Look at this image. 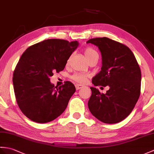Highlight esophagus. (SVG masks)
Returning <instances> with one entry per match:
<instances>
[{"label":"esophagus","instance_id":"esophagus-1","mask_svg":"<svg viewBox=\"0 0 154 154\" xmlns=\"http://www.w3.org/2000/svg\"><path fill=\"white\" fill-rule=\"evenodd\" d=\"M75 86H76V89L77 90L80 89L81 88H84V85H81V84H76V85H75Z\"/></svg>","mask_w":154,"mask_h":154}]
</instances>
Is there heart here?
<instances>
[{
    "label": "heart",
    "mask_w": 154,
    "mask_h": 154,
    "mask_svg": "<svg viewBox=\"0 0 154 154\" xmlns=\"http://www.w3.org/2000/svg\"><path fill=\"white\" fill-rule=\"evenodd\" d=\"M97 55H98L97 52L91 48H87L85 49L84 51V55L88 61L91 58H92L93 56ZM88 78H89L88 74H84V73H80V72L74 73L72 76V77H71V78H72L73 80L80 84H85V82L88 81Z\"/></svg>",
    "instance_id": "heart-1"
}]
</instances>
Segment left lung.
Segmentation results:
<instances>
[{
	"instance_id": "left-lung-1",
	"label": "left lung",
	"mask_w": 154,
	"mask_h": 154,
	"mask_svg": "<svg viewBox=\"0 0 154 154\" xmlns=\"http://www.w3.org/2000/svg\"><path fill=\"white\" fill-rule=\"evenodd\" d=\"M87 43L98 47L102 56L101 70L93 78V84L110 88L105 94L90 88L89 111L103 123L120 122L131 114L139 98V65L130 49L116 41L103 37L89 39Z\"/></svg>"
}]
</instances>
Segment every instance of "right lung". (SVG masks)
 <instances>
[{"mask_svg": "<svg viewBox=\"0 0 154 154\" xmlns=\"http://www.w3.org/2000/svg\"><path fill=\"white\" fill-rule=\"evenodd\" d=\"M78 45V41L48 39L29 47L21 56L13 74L14 89L19 107L31 120L50 122L65 110L75 86L66 81L55 87L50 78L65 69Z\"/></svg>", "mask_w": 154, "mask_h": 154, "instance_id": "add662e5", "label": "right lung"}]
</instances>
